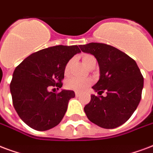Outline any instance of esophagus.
Returning <instances> with one entry per match:
<instances>
[{
  "label": "esophagus",
  "mask_w": 153,
  "mask_h": 153,
  "mask_svg": "<svg viewBox=\"0 0 153 153\" xmlns=\"http://www.w3.org/2000/svg\"><path fill=\"white\" fill-rule=\"evenodd\" d=\"M75 95L76 96V97H80V96H81V94H80V93H78V92H76Z\"/></svg>",
  "instance_id": "34e87169"
}]
</instances>
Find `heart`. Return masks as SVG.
Instances as JSON below:
<instances>
[{
    "label": "heart",
    "instance_id": "heart-1",
    "mask_svg": "<svg viewBox=\"0 0 153 153\" xmlns=\"http://www.w3.org/2000/svg\"><path fill=\"white\" fill-rule=\"evenodd\" d=\"M82 60H83L84 64L85 65L86 67H89L91 64H96L97 63V59L92 55L89 54H86L82 57ZM72 59H70L69 61L68 62L65 68H64V72L68 73L69 71L70 66L72 64ZM92 84V80L90 79H82V78L79 77H72L69 78L66 82V86H67L68 89H72L74 91L76 92H81L85 90V89L89 87Z\"/></svg>",
    "mask_w": 153,
    "mask_h": 153
}]
</instances>
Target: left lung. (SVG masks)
<instances>
[{
  "mask_svg": "<svg viewBox=\"0 0 153 153\" xmlns=\"http://www.w3.org/2000/svg\"><path fill=\"white\" fill-rule=\"evenodd\" d=\"M83 52L97 59L100 78L92 88L102 95H91L84 111L89 121L103 128L113 129L132 115L140 102L143 77L136 62L119 49L105 43L80 45Z\"/></svg>",
  "mask_w": 153,
  "mask_h": 153,
  "instance_id": "1",
  "label": "left lung"
}]
</instances>
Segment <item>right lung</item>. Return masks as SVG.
Wrapping results in <instances>:
<instances>
[{"instance_id":"add662e5","label":"right lung","mask_w":153,"mask_h":153,"mask_svg":"<svg viewBox=\"0 0 153 153\" xmlns=\"http://www.w3.org/2000/svg\"><path fill=\"white\" fill-rule=\"evenodd\" d=\"M80 52L76 45L54 46L31 54L16 68L10 83L13 105L29 127L47 131L64 118L75 93L62 89L56 94L48 89L61 88L66 64Z\"/></svg>"}]
</instances>
